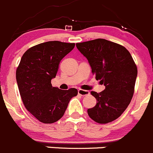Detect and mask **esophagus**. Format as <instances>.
I'll return each mask as SVG.
<instances>
[{"label":"esophagus","mask_w":153,"mask_h":153,"mask_svg":"<svg viewBox=\"0 0 153 153\" xmlns=\"http://www.w3.org/2000/svg\"><path fill=\"white\" fill-rule=\"evenodd\" d=\"M78 94H79V95H81V96H87V95H89L90 92L88 91H85V90H81V89H79L78 91Z\"/></svg>","instance_id":"obj_1"}]
</instances>
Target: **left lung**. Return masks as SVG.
<instances>
[{
    "mask_svg": "<svg viewBox=\"0 0 153 153\" xmlns=\"http://www.w3.org/2000/svg\"><path fill=\"white\" fill-rule=\"evenodd\" d=\"M76 47L88 60L93 75L105 86L99 94L91 92L97 104L88 109V115L100 124L112 122L132 99L137 76L136 64L125 47L105 39L77 43Z\"/></svg>",
    "mask_w": 153,
    "mask_h": 153,
    "instance_id": "obj_1",
    "label": "left lung"
}]
</instances>
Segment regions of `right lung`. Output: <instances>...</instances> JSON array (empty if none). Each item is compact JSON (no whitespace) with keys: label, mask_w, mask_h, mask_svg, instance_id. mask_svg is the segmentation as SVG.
<instances>
[{"label":"right lung","mask_w":153,"mask_h":153,"mask_svg":"<svg viewBox=\"0 0 153 153\" xmlns=\"http://www.w3.org/2000/svg\"><path fill=\"white\" fill-rule=\"evenodd\" d=\"M74 48V43L48 41L27 50L21 58L16 73L19 94L27 110L42 123L60 119L78 94L75 88L65 91L51 85L60 61Z\"/></svg>","instance_id":"obj_1"}]
</instances>
